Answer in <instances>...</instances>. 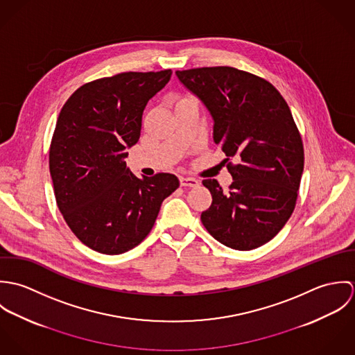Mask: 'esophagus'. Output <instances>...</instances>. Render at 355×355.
Returning a JSON list of instances; mask_svg holds the SVG:
<instances>
[{"label":"esophagus","instance_id":"1","mask_svg":"<svg viewBox=\"0 0 355 355\" xmlns=\"http://www.w3.org/2000/svg\"><path fill=\"white\" fill-rule=\"evenodd\" d=\"M198 184H200V182H198L197 179L184 178V176L180 178V186H182V187H197Z\"/></svg>","mask_w":355,"mask_h":355}]
</instances>
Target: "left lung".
Instances as JSON below:
<instances>
[{
  "instance_id": "left-lung-1",
  "label": "left lung",
  "mask_w": 355,
  "mask_h": 355,
  "mask_svg": "<svg viewBox=\"0 0 355 355\" xmlns=\"http://www.w3.org/2000/svg\"><path fill=\"white\" fill-rule=\"evenodd\" d=\"M210 112L213 139L228 158L230 191L202 184L211 205L201 221L220 243L253 250L273 239L291 217L304 172V144L291 110L268 80L232 67L176 71Z\"/></svg>"
}]
</instances>
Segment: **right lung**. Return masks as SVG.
Returning <instances> with one entry per match:
<instances>
[{
  "label": "right lung",
  "instance_id": "1",
  "mask_svg": "<svg viewBox=\"0 0 355 355\" xmlns=\"http://www.w3.org/2000/svg\"><path fill=\"white\" fill-rule=\"evenodd\" d=\"M171 75L123 72L89 82L58 114L49 150L55 202L75 236L98 253L138 246L179 187L172 173L139 179L124 161L141 137L146 103Z\"/></svg>",
  "mask_w": 355,
  "mask_h": 355
}]
</instances>
